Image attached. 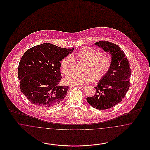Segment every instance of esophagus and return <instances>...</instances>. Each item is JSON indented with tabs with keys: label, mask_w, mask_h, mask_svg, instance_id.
I'll use <instances>...</instances> for the list:
<instances>
[{
	"label": "esophagus",
	"mask_w": 150,
	"mask_h": 150,
	"mask_svg": "<svg viewBox=\"0 0 150 150\" xmlns=\"http://www.w3.org/2000/svg\"><path fill=\"white\" fill-rule=\"evenodd\" d=\"M78 86L79 88H86V87L85 86Z\"/></svg>",
	"instance_id": "esophagus-1"
}]
</instances>
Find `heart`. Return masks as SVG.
Instances as JSON below:
<instances>
[{
	"mask_svg": "<svg viewBox=\"0 0 150 150\" xmlns=\"http://www.w3.org/2000/svg\"><path fill=\"white\" fill-rule=\"evenodd\" d=\"M79 61L85 62L84 73H75L65 80L67 85L77 86L92 82L103 78L107 74L111 66V59L107 56L102 55L98 50L90 48H84L76 54ZM76 61L71 55L64 57L61 63V70L64 75L69 76L75 70Z\"/></svg>",
	"mask_w": 150,
	"mask_h": 150,
	"instance_id": "b5f03b06",
	"label": "heart"
}]
</instances>
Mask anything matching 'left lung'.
Masks as SVG:
<instances>
[{
    "instance_id": "8db88e82",
    "label": "left lung",
    "mask_w": 150,
    "mask_h": 150,
    "mask_svg": "<svg viewBox=\"0 0 150 150\" xmlns=\"http://www.w3.org/2000/svg\"><path fill=\"white\" fill-rule=\"evenodd\" d=\"M95 45L111 56L109 71L95 86V94L86 98L92 107L102 110L114 106L123 99L129 88L131 72L126 55L118 45L106 41Z\"/></svg>"
}]
</instances>
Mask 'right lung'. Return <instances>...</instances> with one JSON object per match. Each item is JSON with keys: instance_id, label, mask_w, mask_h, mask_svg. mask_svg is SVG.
Instances as JSON below:
<instances>
[{"instance_id": "right-lung-1", "label": "right lung", "mask_w": 150, "mask_h": 150, "mask_svg": "<svg viewBox=\"0 0 150 150\" xmlns=\"http://www.w3.org/2000/svg\"><path fill=\"white\" fill-rule=\"evenodd\" d=\"M74 50L43 43L25 52L18 66V76L21 91L31 103L51 108L64 101L69 87L58 85L62 78L60 61Z\"/></svg>"}]
</instances>
